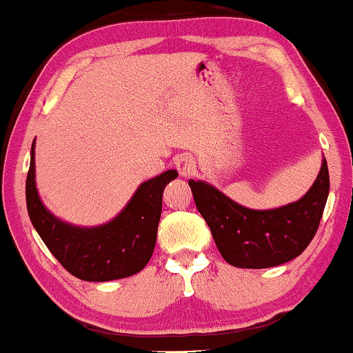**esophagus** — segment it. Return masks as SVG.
<instances>
[{
  "instance_id": "1",
  "label": "esophagus",
  "mask_w": 353,
  "mask_h": 353,
  "mask_svg": "<svg viewBox=\"0 0 353 353\" xmlns=\"http://www.w3.org/2000/svg\"><path fill=\"white\" fill-rule=\"evenodd\" d=\"M176 168L182 177L194 176L195 171H197V164H195V159L192 158L190 154H182L176 159Z\"/></svg>"
}]
</instances>
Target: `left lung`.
Segmentation results:
<instances>
[{"label": "left lung", "instance_id": "1", "mask_svg": "<svg viewBox=\"0 0 353 353\" xmlns=\"http://www.w3.org/2000/svg\"><path fill=\"white\" fill-rule=\"evenodd\" d=\"M189 185L223 259L239 269H267L298 257L314 238L327 202L329 171L323 158L318 177L300 200L270 210L243 207L208 182Z\"/></svg>", "mask_w": 353, "mask_h": 353}]
</instances>
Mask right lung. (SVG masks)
I'll return each mask as SVG.
<instances>
[{"label": "right lung", "instance_id": "right-lung-1", "mask_svg": "<svg viewBox=\"0 0 353 353\" xmlns=\"http://www.w3.org/2000/svg\"><path fill=\"white\" fill-rule=\"evenodd\" d=\"M177 177L176 169L141 182L117 216L104 225L78 226L53 215L35 184V140L26 181L29 218L58 262L86 282L125 279L145 269L153 256L163 192Z\"/></svg>", "mask_w": 353, "mask_h": 353}]
</instances>
